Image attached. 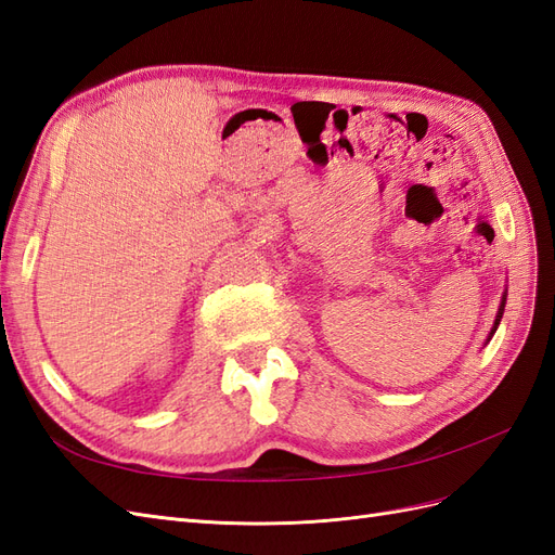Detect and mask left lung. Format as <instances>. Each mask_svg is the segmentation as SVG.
I'll list each match as a JSON object with an SVG mask.
<instances>
[{
  "instance_id": "8db88e82",
  "label": "left lung",
  "mask_w": 555,
  "mask_h": 555,
  "mask_svg": "<svg viewBox=\"0 0 555 555\" xmlns=\"http://www.w3.org/2000/svg\"><path fill=\"white\" fill-rule=\"evenodd\" d=\"M505 304H507V292L502 294V300H500V308H498V314H495V322H493V328H491V333H489V338H486V343H491V338H493V333L498 331V326H500V319H502V312H505Z\"/></svg>"
}]
</instances>
